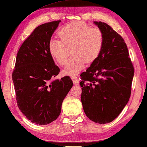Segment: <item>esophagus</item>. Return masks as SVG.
Returning a JSON list of instances; mask_svg holds the SVG:
<instances>
[{
  "mask_svg": "<svg viewBox=\"0 0 147 147\" xmlns=\"http://www.w3.org/2000/svg\"><path fill=\"white\" fill-rule=\"evenodd\" d=\"M72 80H73V82L74 84H76V85H78L79 84V80L77 77H76V76H73V77L71 78Z\"/></svg>",
  "mask_w": 147,
  "mask_h": 147,
  "instance_id": "1",
  "label": "esophagus"
}]
</instances>
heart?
Here are the masks:
<instances>
[{
  "mask_svg": "<svg viewBox=\"0 0 147 147\" xmlns=\"http://www.w3.org/2000/svg\"><path fill=\"white\" fill-rule=\"evenodd\" d=\"M60 40L49 41L50 55L58 64L64 65L72 50V55L63 70L66 75L74 76L85 66L86 63L96 60L104 44V33L99 27H90L82 22H74L65 25L58 32Z\"/></svg>",
  "mask_w": 147,
  "mask_h": 147,
  "instance_id": "b5f03b06",
  "label": "heart"
}]
</instances>
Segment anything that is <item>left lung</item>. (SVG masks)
Here are the masks:
<instances>
[{
  "label": "left lung",
  "instance_id": "1",
  "mask_svg": "<svg viewBox=\"0 0 147 147\" xmlns=\"http://www.w3.org/2000/svg\"><path fill=\"white\" fill-rule=\"evenodd\" d=\"M94 23L103 32L104 44L99 57L80 74L81 101L90 120L106 124L129 101L134 68L122 37L105 23Z\"/></svg>",
  "mask_w": 147,
  "mask_h": 147
}]
</instances>
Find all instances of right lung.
Returning a JSON list of instances; mask_svg holds the SVG:
<instances>
[{
	"instance_id": "add662e5",
	"label": "right lung",
	"mask_w": 147,
	"mask_h": 147,
	"mask_svg": "<svg viewBox=\"0 0 147 147\" xmlns=\"http://www.w3.org/2000/svg\"><path fill=\"white\" fill-rule=\"evenodd\" d=\"M60 22L44 23L34 29L21 46L12 73L18 106L28 120L38 125L57 119L73 84L68 76L53 79L60 69L50 55L48 44Z\"/></svg>"
}]
</instances>
